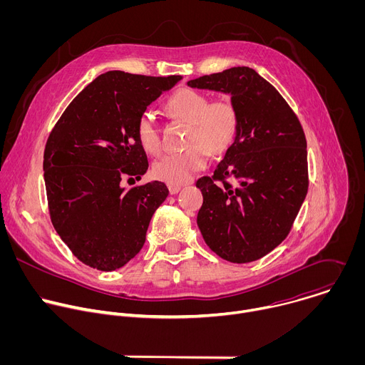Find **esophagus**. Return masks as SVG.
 <instances>
[{
    "label": "esophagus",
    "instance_id": "obj_1",
    "mask_svg": "<svg viewBox=\"0 0 365 365\" xmlns=\"http://www.w3.org/2000/svg\"><path fill=\"white\" fill-rule=\"evenodd\" d=\"M180 189H182L180 186H176V185H169V192H170L172 195H176V193H178Z\"/></svg>",
    "mask_w": 365,
    "mask_h": 365
}]
</instances>
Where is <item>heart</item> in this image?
Returning <instances> with one entry per match:
<instances>
[{"label": "heart", "instance_id": "heart-1", "mask_svg": "<svg viewBox=\"0 0 365 365\" xmlns=\"http://www.w3.org/2000/svg\"><path fill=\"white\" fill-rule=\"evenodd\" d=\"M168 111L189 123V148L169 153L154 162L153 176L168 185H183L202 170L207 163V153L218 154L227 150L235 138L238 114L228 99L211 102L206 93L182 88L176 91L166 103ZM137 137L143 148L151 154L162 150V138L158 123L153 115L144 113L137 121Z\"/></svg>", "mask_w": 365, "mask_h": 365}]
</instances>
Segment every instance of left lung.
Listing matches in <instances>:
<instances>
[{
	"label": "left lung",
	"instance_id": "8db88e82",
	"mask_svg": "<svg viewBox=\"0 0 365 365\" xmlns=\"http://www.w3.org/2000/svg\"><path fill=\"white\" fill-rule=\"evenodd\" d=\"M187 86L231 95L238 114L235 138L214 176L196 182L203 195L197 227L227 262H255L287 237L306 197L304 133L277 89L251 68L205 75Z\"/></svg>",
	"mask_w": 365,
	"mask_h": 365
}]
</instances>
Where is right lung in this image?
I'll return each instance as SVG.
<instances>
[{
    "mask_svg": "<svg viewBox=\"0 0 365 365\" xmlns=\"http://www.w3.org/2000/svg\"><path fill=\"white\" fill-rule=\"evenodd\" d=\"M180 79L102 73L76 95L47 138L43 170L51 224L92 269L114 272L134 258L169 195L159 180L125 190L121 178L147 172L137 121Z\"/></svg>",
    "mask_w": 365,
    "mask_h": 365,
    "instance_id": "1",
    "label": "right lung"
}]
</instances>
